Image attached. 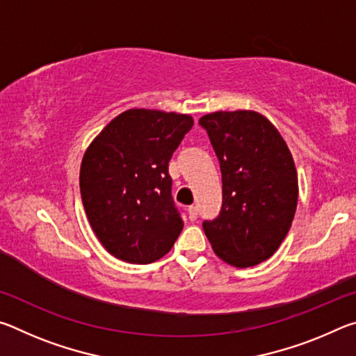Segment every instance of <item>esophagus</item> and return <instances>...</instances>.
Segmentation results:
<instances>
[{"instance_id":"esophagus-1","label":"esophagus","mask_w":356,"mask_h":356,"mask_svg":"<svg viewBox=\"0 0 356 356\" xmlns=\"http://www.w3.org/2000/svg\"><path fill=\"white\" fill-rule=\"evenodd\" d=\"M188 216H190V220H193V221L197 218V209L195 206L188 207Z\"/></svg>"}]
</instances>
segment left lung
Segmentation results:
<instances>
[{
  "label": "left lung",
  "instance_id": "8db88e82",
  "mask_svg": "<svg viewBox=\"0 0 356 356\" xmlns=\"http://www.w3.org/2000/svg\"><path fill=\"white\" fill-rule=\"evenodd\" d=\"M220 161L221 212L202 227L215 254L252 267L275 254L291 229L298 177L278 129L251 110L215 111L200 119Z\"/></svg>",
  "mask_w": 356,
  "mask_h": 356
}]
</instances>
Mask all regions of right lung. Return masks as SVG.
<instances>
[{
  "instance_id": "obj_1",
  "label": "right lung",
  "mask_w": 356,
  "mask_h": 356,
  "mask_svg": "<svg viewBox=\"0 0 356 356\" xmlns=\"http://www.w3.org/2000/svg\"><path fill=\"white\" fill-rule=\"evenodd\" d=\"M191 127L190 114L131 108L89 144L80 168L81 200L92 231L114 257L150 264L172 248L184 220L168 163Z\"/></svg>"
}]
</instances>
